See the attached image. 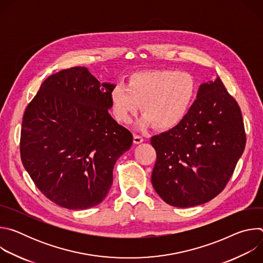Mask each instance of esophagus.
<instances>
[{
    "label": "esophagus",
    "mask_w": 263,
    "mask_h": 263,
    "mask_svg": "<svg viewBox=\"0 0 263 263\" xmlns=\"http://www.w3.org/2000/svg\"><path fill=\"white\" fill-rule=\"evenodd\" d=\"M143 141V138L140 136V135H134L133 136V142L135 143V144H139V143H141Z\"/></svg>",
    "instance_id": "34e87169"
}]
</instances>
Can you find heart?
<instances>
[{"label":"heart","instance_id":"1","mask_svg":"<svg viewBox=\"0 0 263 263\" xmlns=\"http://www.w3.org/2000/svg\"><path fill=\"white\" fill-rule=\"evenodd\" d=\"M197 86L189 72L153 69L133 73L129 84L118 83L110 91L112 111L122 123H130L139 109L140 127L152 123L157 129L176 127L189 114Z\"/></svg>","mask_w":263,"mask_h":263}]
</instances>
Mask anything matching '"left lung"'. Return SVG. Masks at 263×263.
Listing matches in <instances>:
<instances>
[{"instance_id":"8db88e82","label":"left lung","mask_w":263,"mask_h":263,"mask_svg":"<svg viewBox=\"0 0 263 263\" xmlns=\"http://www.w3.org/2000/svg\"><path fill=\"white\" fill-rule=\"evenodd\" d=\"M157 160L152 185L168 205L189 208L215 198L246 146L241 111L218 77L200 85L189 114L151 138Z\"/></svg>"}]
</instances>
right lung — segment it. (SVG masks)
I'll use <instances>...</instances> for the list:
<instances>
[{
    "label": "right lung",
    "mask_w": 263,
    "mask_h": 263,
    "mask_svg": "<svg viewBox=\"0 0 263 263\" xmlns=\"http://www.w3.org/2000/svg\"><path fill=\"white\" fill-rule=\"evenodd\" d=\"M87 67L60 70L27 106L21 157L35 185L55 204L83 210L100 204L114 182L117 160L133 136L109 115L110 91Z\"/></svg>",
    "instance_id": "1"
}]
</instances>
